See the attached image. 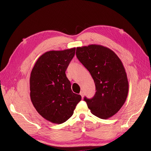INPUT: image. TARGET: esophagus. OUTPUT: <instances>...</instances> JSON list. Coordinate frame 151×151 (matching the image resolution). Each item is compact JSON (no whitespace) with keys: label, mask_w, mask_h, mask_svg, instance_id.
Wrapping results in <instances>:
<instances>
[{"label":"esophagus","mask_w":151,"mask_h":151,"mask_svg":"<svg viewBox=\"0 0 151 151\" xmlns=\"http://www.w3.org/2000/svg\"><path fill=\"white\" fill-rule=\"evenodd\" d=\"M80 95L81 96L82 98H83V97H84V92H83V91H81V92L80 93Z\"/></svg>","instance_id":"1"}]
</instances>
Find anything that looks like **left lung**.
<instances>
[{
	"instance_id": "1",
	"label": "left lung",
	"mask_w": 151,
	"mask_h": 151,
	"mask_svg": "<svg viewBox=\"0 0 151 151\" xmlns=\"http://www.w3.org/2000/svg\"><path fill=\"white\" fill-rule=\"evenodd\" d=\"M76 56L88 70L96 92L91 99L84 98L94 115L108 119L120 110L129 93L125 69L116 54L99 45L77 47Z\"/></svg>"
}]
</instances>
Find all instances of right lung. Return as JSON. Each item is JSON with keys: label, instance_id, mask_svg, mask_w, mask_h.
<instances>
[{"label": "right lung", "instance_id": "obj_1", "mask_svg": "<svg viewBox=\"0 0 151 151\" xmlns=\"http://www.w3.org/2000/svg\"><path fill=\"white\" fill-rule=\"evenodd\" d=\"M76 48L52 50L41 55L30 75V98L34 107L45 119L56 124L72 116L81 96L71 89L65 74Z\"/></svg>", "mask_w": 151, "mask_h": 151}]
</instances>
